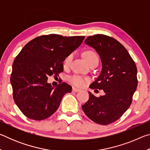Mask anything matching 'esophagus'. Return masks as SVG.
Here are the masks:
<instances>
[{
    "instance_id": "1",
    "label": "esophagus",
    "mask_w": 150,
    "mask_h": 150,
    "mask_svg": "<svg viewBox=\"0 0 150 150\" xmlns=\"http://www.w3.org/2000/svg\"><path fill=\"white\" fill-rule=\"evenodd\" d=\"M72 91H73V92H79V91H80V89H79V88H75V87H73Z\"/></svg>"
}]
</instances>
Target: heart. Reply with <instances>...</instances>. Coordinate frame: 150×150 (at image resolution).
Wrapping results in <instances>:
<instances>
[{
    "label": "heart",
    "mask_w": 150,
    "mask_h": 150,
    "mask_svg": "<svg viewBox=\"0 0 150 150\" xmlns=\"http://www.w3.org/2000/svg\"><path fill=\"white\" fill-rule=\"evenodd\" d=\"M83 56H84L85 59L86 61L88 62V64L94 60H98V56L95 52H93V51H87L84 53L83 54ZM73 59V54H71L68 55L67 57H66L64 60H63V67L67 68L69 67L71 63L72 62V60ZM69 80L71 83H72L75 86H77V87H82V86L85 84V83L87 81V79L82 77L81 75H74L73 76H71L69 78Z\"/></svg>",
    "instance_id": "heart-1"
}]
</instances>
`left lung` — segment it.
Returning a JSON list of instances; mask_svg holds the SVG:
<instances>
[{
    "label": "left lung",
    "mask_w": 150,
    "mask_h": 150,
    "mask_svg": "<svg viewBox=\"0 0 150 150\" xmlns=\"http://www.w3.org/2000/svg\"><path fill=\"white\" fill-rule=\"evenodd\" d=\"M85 44L96 50L102 62V70L89 87L103 89L105 95L96 97L91 92L82 109L95 122L107 125L120 118L128 110L138 86L137 68L128 51L112 37L96 34Z\"/></svg>",
    "instance_id": "obj_1"
}]
</instances>
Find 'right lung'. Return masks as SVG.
<instances>
[{
  "instance_id": "1",
  "label": "right lung",
  "mask_w": 150,
  "mask_h": 150,
  "mask_svg": "<svg viewBox=\"0 0 150 150\" xmlns=\"http://www.w3.org/2000/svg\"><path fill=\"white\" fill-rule=\"evenodd\" d=\"M84 38L41 35L28 43L15 58L11 77L12 95L26 117L35 120L47 118L57 110L63 96L71 92L72 87L66 83L52 87L47 83V77L59 76L63 71V60Z\"/></svg>"
}]
</instances>
